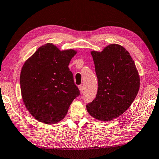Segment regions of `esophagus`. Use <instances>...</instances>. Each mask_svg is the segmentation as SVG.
<instances>
[{"instance_id": "obj_1", "label": "esophagus", "mask_w": 159, "mask_h": 159, "mask_svg": "<svg viewBox=\"0 0 159 159\" xmlns=\"http://www.w3.org/2000/svg\"><path fill=\"white\" fill-rule=\"evenodd\" d=\"M79 90H80V94H83V87L82 85H79Z\"/></svg>"}]
</instances>
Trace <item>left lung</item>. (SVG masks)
<instances>
[{
    "mask_svg": "<svg viewBox=\"0 0 159 159\" xmlns=\"http://www.w3.org/2000/svg\"><path fill=\"white\" fill-rule=\"evenodd\" d=\"M98 80L96 98L86 105L91 116L110 121L123 114L135 99L140 79L133 58L125 48L110 44L101 52H90Z\"/></svg>",
    "mask_w": 159,
    "mask_h": 159,
    "instance_id": "8db88e82",
    "label": "left lung"
}]
</instances>
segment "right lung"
I'll use <instances>...</instances> for the list:
<instances>
[{"instance_id": "add662e5", "label": "right lung", "mask_w": 159, "mask_h": 159, "mask_svg": "<svg viewBox=\"0 0 159 159\" xmlns=\"http://www.w3.org/2000/svg\"><path fill=\"white\" fill-rule=\"evenodd\" d=\"M76 53L73 49L60 50L48 43L24 64L20 78L21 98L35 119L48 125L60 122L80 95L68 67Z\"/></svg>"}]
</instances>
